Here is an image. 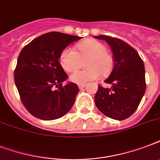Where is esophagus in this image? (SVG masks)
<instances>
[{
  "mask_svg": "<svg viewBox=\"0 0 160 160\" xmlns=\"http://www.w3.org/2000/svg\"><path fill=\"white\" fill-rule=\"evenodd\" d=\"M85 87V84H83V85H79V89H80V90H83Z\"/></svg>",
  "mask_w": 160,
  "mask_h": 160,
  "instance_id": "34e87169",
  "label": "esophagus"
}]
</instances>
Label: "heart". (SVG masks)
<instances>
[{
	"instance_id": "1",
	"label": "heart",
	"mask_w": 160,
	"mask_h": 160,
	"mask_svg": "<svg viewBox=\"0 0 160 160\" xmlns=\"http://www.w3.org/2000/svg\"><path fill=\"white\" fill-rule=\"evenodd\" d=\"M77 52L71 48H65L61 52L60 60L62 67L67 71H73L79 67L80 60H85L87 69L77 70L70 76L72 82L83 85L88 81L95 80L102 75H107L113 67V58L106 51V46L94 39H88L77 44Z\"/></svg>"
}]
</instances>
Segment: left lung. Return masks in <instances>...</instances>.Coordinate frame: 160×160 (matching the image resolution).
Masks as SVG:
<instances>
[{
	"instance_id": "1",
	"label": "left lung",
	"mask_w": 160,
	"mask_h": 160,
	"mask_svg": "<svg viewBox=\"0 0 160 160\" xmlns=\"http://www.w3.org/2000/svg\"><path fill=\"white\" fill-rule=\"evenodd\" d=\"M94 37L106 41L114 56V68L105 80L111 87H98L95 105L107 117L123 120L136 110L145 92L144 62L138 52L125 41L107 36Z\"/></svg>"
}]
</instances>
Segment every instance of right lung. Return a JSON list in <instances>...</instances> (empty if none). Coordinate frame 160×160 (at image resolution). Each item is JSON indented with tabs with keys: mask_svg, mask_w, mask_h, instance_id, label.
Masks as SVG:
<instances>
[{
	"mask_svg": "<svg viewBox=\"0 0 160 160\" xmlns=\"http://www.w3.org/2000/svg\"><path fill=\"white\" fill-rule=\"evenodd\" d=\"M80 39L52 31L34 39L21 50L14 79L21 101L33 116L53 120L72 108L79 88L72 82L62 85L68 75L60 57L70 44Z\"/></svg>",
	"mask_w": 160,
	"mask_h": 160,
	"instance_id": "1",
	"label": "right lung"
}]
</instances>
